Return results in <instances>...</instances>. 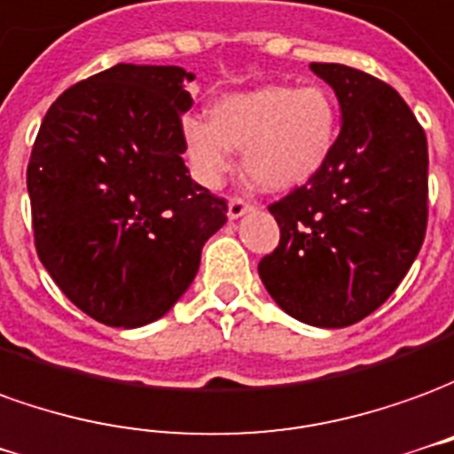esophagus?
Instances as JSON below:
<instances>
[{
	"instance_id": "esophagus-1",
	"label": "esophagus",
	"mask_w": 454,
	"mask_h": 454,
	"mask_svg": "<svg viewBox=\"0 0 454 454\" xmlns=\"http://www.w3.org/2000/svg\"><path fill=\"white\" fill-rule=\"evenodd\" d=\"M249 210H254V202L249 200V198H242V195H234L232 200H230V210H227V215H230L232 220H237V217H242V215H247Z\"/></svg>"
}]
</instances>
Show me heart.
I'll list each match as a JSON object with an SVG mask.
<instances>
[{
	"label": "heart",
	"mask_w": 454,
	"mask_h": 454,
	"mask_svg": "<svg viewBox=\"0 0 454 454\" xmlns=\"http://www.w3.org/2000/svg\"><path fill=\"white\" fill-rule=\"evenodd\" d=\"M337 124V102L323 85H263L217 99L212 119H185L183 139L202 183L215 185L232 166V149H244L254 185L294 191L327 163Z\"/></svg>",
	"instance_id": "obj_1"
}]
</instances>
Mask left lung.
<instances>
[{"label":"left lung","instance_id":"1","mask_svg":"<svg viewBox=\"0 0 454 454\" xmlns=\"http://www.w3.org/2000/svg\"><path fill=\"white\" fill-rule=\"evenodd\" d=\"M335 90L342 129L317 176L269 205L281 239L259 262L266 291L315 327H347L394 294L427 227V141L384 80L310 63Z\"/></svg>","mask_w":454,"mask_h":454}]
</instances>
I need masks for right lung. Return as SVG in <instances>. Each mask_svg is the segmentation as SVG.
I'll return each instance as SVG.
<instances>
[{"instance_id": "add662e5", "label": "right lung", "mask_w": 454, "mask_h": 454, "mask_svg": "<svg viewBox=\"0 0 454 454\" xmlns=\"http://www.w3.org/2000/svg\"><path fill=\"white\" fill-rule=\"evenodd\" d=\"M191 73L119 66L51 105L27 170L34 244L58 288L109 327H139L192 284L227 200L188 176Z\"/></svg>"}]
</instances>
